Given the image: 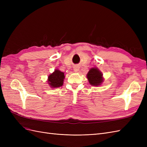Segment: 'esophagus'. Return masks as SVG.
<instances>
[{"label": "esophagus", "mask_w": 147, "mask_h": 147, "mask_svg": "<svg viewBox=\"0 0 147 147\" xmlns=\"http://www.w3.org/2000/svg\"><path fill=\"white\" fill-rule=\"evenodd\" d=\"M79 70H80V67H78V65H75L74 67V71L75 72H77Z\"/></svg>", "instance_id": "1"}]
</instances>
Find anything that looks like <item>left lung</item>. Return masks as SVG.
Instances as JSON below:
<instances>
[{
    "instance_id": "obj_1",
    "label": "left lung",
    "mask_w": 147,
    "mask_h": 147,
    "mask_svg": "<svg viewBox=\"0 0 147 147\" xmlns=\"http://www.w3.org/2000/svg\"><path fill=\"white\" fill-rule=\"evenodd\" d=\"M88 82L92 86H98L104 82L103 74L97 67H92L90 69L86 75Z\"/></svg>"
}]
</instances>
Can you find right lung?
Masks as SVG:
<instances>
[{"mask_svg":"<svg viewBox=\"0 0 147 147\" xmlns=\"http://www.w3.org/2000/svg\"><path fill=\"white\" fill-rule=\"evenodd\" d=\"M64 78V73L59 69H55L54 72L48 75L47 82L51 88H57L63 85Z\"/></svg>","mask_w":147,"mask_h":147,"instance_id":"1","label":"right lung"}]
</instances>
